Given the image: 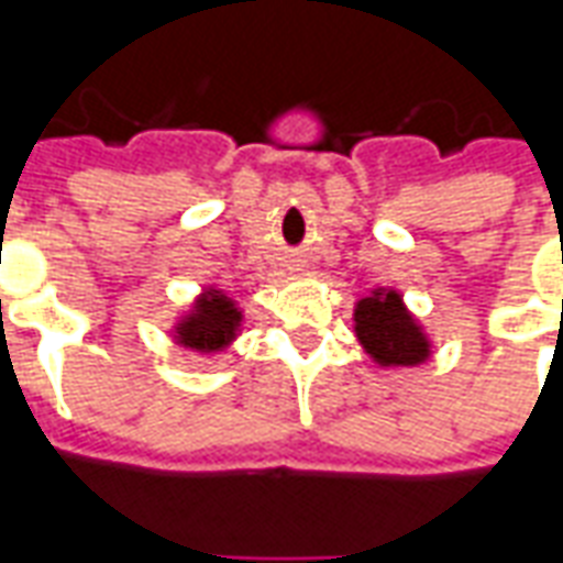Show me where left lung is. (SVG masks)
<instances>
[{"label":"left lung","mask_w":563,"mask_h":563,"mask_svg":"<svg viewBox=\"0 0 563 563\" xmlns=\"http://www.w3.org/2000/svg\"><path fill=\"white\" fill-rule=\"evenodd\" d=\"M355 334L374 355V362L389 365H419L428 358V341L413 317L407 313L398 292H377L362 298L355 307Z\"/></svg>","instance_id":"8db88e82"}]
</instances>
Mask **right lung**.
<instances>
[{
  "mask_svg": "<svg viewBox=\"0 0 563 563\" xmlns=\"http://www.w3.org/2000/svg\"><path fill=\"white\" fill-rule=\"evenodd\" d=\"M238 325H241V310L234 307V301L210 289L196 305V313H189L177 325V341L198 353H213V350L229 346Z\"/></svg>",
  "mask_w": 563,
  "mask_h": 563,
  "instance_id": "obj_1",
  "label": "right lung"
}]
</instances>
